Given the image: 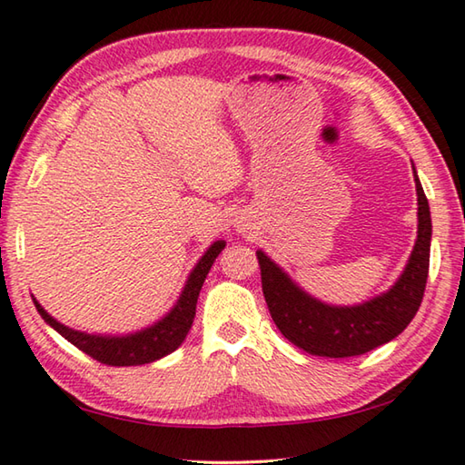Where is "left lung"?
<instances>
[{
    "label": "left lung",
    "instance_id": "left-lung-1",
    "mask_svg": "<svg viewBox=\"0 0 465 465\" xmlns=\"http://www.w3.org/2000/svg\"><path fill=\"white\" fill-rule=\"evenodd\" d=\"M419 194V235L402 277L388 293L352 308H334L299 289L264 252L258 250L262 293L271 318L281 334L299 349L316 357L346 359L365 355L411 324L420 308L429 277L430 211L414 170Z\"/></svg>",
    "mask_w": 465,
    "mask_h": 465
}]
</instances>
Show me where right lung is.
<instances>
[{
    "label": "right lung",
    "instance_id": "add662e5",
    "mask_svg": "<svg viewBox=\"0 0 465 465\" xmlns=\"http://www.w3.org/2000/svg\"><path fill=\"white\" fill-rule=\"evenodd\" d=\"M225 248V242H215L204 256L194 266L191 277L186 281V287L180 295L178 303L172 308L166 318L157 322V324L149 326L141 332L129 334V336H96V334H85L77 332L67 326H63L61 322L51 318L45 308L35 299V305L38 313H41L46 324L53 326L57 332L67 338L69 342L77 349L84 351L85 355L96 359L98 363H104L110 367H131V365H145L153 363V361L170 355L172 351H176L188 334V330L193 326L194 312H196V299H199L201 287L207 274L213 266L219 252Z\"/></svg>",
    "mask_w": 465,
    "mask_h": 465
}]
</instances>
